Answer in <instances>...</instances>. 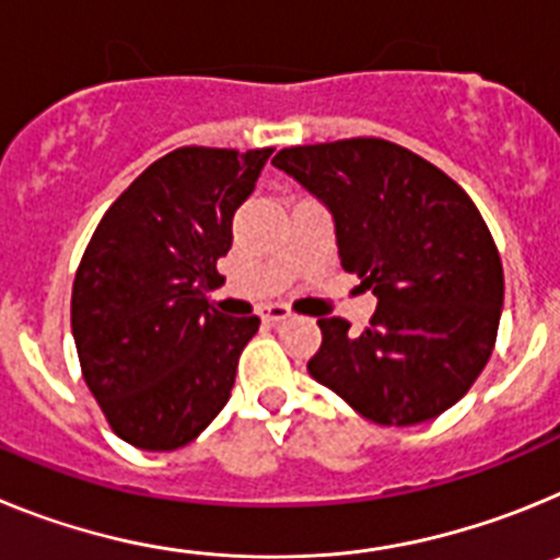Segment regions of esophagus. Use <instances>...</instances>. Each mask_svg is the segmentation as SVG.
Listing matches in <instances>:
<instances>
[{"label": "esophagus", "mask_w": 560, "mask_h": 560, "mask_svg": "<svg viewBox=\"0 0 560 560\" xmlns=\"http://www.w3.org/2000/svg\"><path fill=\"white\" fill-rule=\"evenodd\" d=\"M289 316H291V308L283 303H271L260 311V319H264V323H271V325L283 323V319H289Z\"/></svg>", "instance_id": "1"}]
</instances>
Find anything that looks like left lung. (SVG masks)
<instances>
[{"instance_id":"1","label":"left lung","mask_w":560,"mask_h":560,"mask_svg":"<svg viewBox=\"0 0 560 560\" xmlns=\"http://www.w3.org/2000/svg\"><path fill=\"white\" fill-rule=\"evenodd\" d=\"M275 167L334 212L345 271L378 308L361 334L323 316L308 373L381 427H415L463 398L497 345L504 275L471 196L378 137L294 145Z\"/></svg>"}]
</instances>
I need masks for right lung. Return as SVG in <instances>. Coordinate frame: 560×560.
Masks as SVG:
<instances>
[{"label":"right lung","mask_w":560,"mask_h":560,"mask_svg":"<svg viewBox=\"0 0 560 560\" xmlns=\"http://www.w3.org/2000/svg\"><path fill=\"white\" fill-rule=\"evenodd\" d=\"M271 148L185 145L137 176L92 232L72 283V336L89 393L117 438L173 452L224 409L257 316L210 303L232 215Z\"/></svg>","instance_id":"add662e5"}]
</instances>
